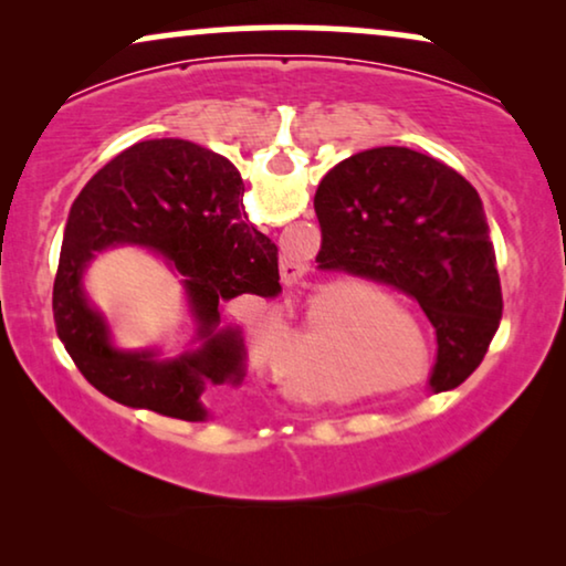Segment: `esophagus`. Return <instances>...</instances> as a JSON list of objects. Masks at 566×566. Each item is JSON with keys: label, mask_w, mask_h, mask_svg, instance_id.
<instances>
[{"label": "esophagus", "mask_w": 566, "mask_h": 566, "mask_svg": "<svg viewBox=\"0 0 566 566\" xmlns=\"http://www.w3.org/2000/svg\"><path fill=\"white\" fill-rule=\"evenodd\" d=\"M301 275H304V265H301L296 258H285V254H283V260H281L283 283H296Z\"/></svg>", "instance_id": "esophagus-1"}]
</instances>
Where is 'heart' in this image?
<instances>
[{
	"instance_id": "1",
	"label": "heart",
	"mask_w": 566,
	"mask_h": 566,
	"mask_svg": "<svg viewBox=\"0 0 566 566\" xmlns=\"http://www.w3.org/2000/svg\"><path fill=\"white\" fill-rule=\"evenodd\" d=\"M368 314L374 316V319H381V316H401L405 312H401V308L394 304L391 298H386V296H370V301H368Z\"/></svg>"
}]
</instances>
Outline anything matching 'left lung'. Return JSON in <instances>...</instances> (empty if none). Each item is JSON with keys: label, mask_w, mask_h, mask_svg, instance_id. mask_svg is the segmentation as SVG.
<instances>
[{"label": "left lung", "mask_w": 566, "mask_h": 566, "mask_svg": "<svg viewBox=\"0 0 566 566\" xmlns=\"http://www.w3.org/2000/svg\"><path fill=\"white\" fill-rule=\"evenodd\" d=\"M324 268L412 296L436 329L428 389H455L482 363L502 316L486 216L467 177L407 146L353 154L314 196Z\"/></svg>", "instance_id": "left-lung-1"}]
</instances>
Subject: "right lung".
Listing matches in <instances>:
<instances>
[{"instance_id": "1", "label": "right lung", "mask_w": 566, "mask_h": 566, "mask_svg": "<svg viewBox=\"0 0 566 566\" xmlns=\"http://www.w3.org/2000/svg\"><path fill=\"white\" fill-rule=\"evenodd\" d=\"M244 182L227 157L185 138H151L107 161L69 213L53 319L82 376L105 397L165 417L206 422L203 394L247 378L242 329L221 322L237 296L281 291L277 247L247 221ZM154 251L181 281L193 335L177 356L114 345L106 317L83 289L88 262L107 249Z\"/></svg>"}]
</instances>
